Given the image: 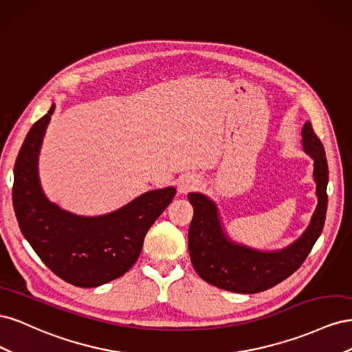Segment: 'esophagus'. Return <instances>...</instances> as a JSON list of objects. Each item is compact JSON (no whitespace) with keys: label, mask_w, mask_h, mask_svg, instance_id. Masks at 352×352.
Returning <instances> with one entry per match:
<instances>
[{"label":"esophagus","mask_w":352,"mask_h":352,"mask_svg":"<svg viewBox=\"0 0 352 352\" xmlns=\"http://www.w3.org/2000/svg\"><path fill=\"white\" fill-rule=\"evenodd\" d=\"M198 185H199L198 177H195L192 175H184V176H180L177 180V192L188 194V192H190V190L198 188Z\"/></svg>","instance_id":"34e87169"}]
</instances>
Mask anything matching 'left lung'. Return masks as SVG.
<instances>
[{"instance_id": "8db88e82", "label": "left lung", "mask_w": 352, "mask_h": 352, "mask_svg": "<svg viewBox=\"0 0 352 352\" xmlns=\"http://www.w3.org/2000/svg\"><path fill=\"white\" fill-rule=\"evenodd\" d=\"M302 148L314 162L317 207L302 235L278 251H261L229 238L216 202L199 192L188 194L194 217L188 233L190 261L202 280L236 294H257L280 283L300 269L320 236L327 210L329 170L323 144L310 122L302 127Z\"/></svg>"}]
</instances>
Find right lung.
I'll list each match as a JSON object with an SVG mask.
<instances>
[{
    "instance_id": "obj_1",
    "label": "right lung",
    "mask_w": 352,
    "mask_h": 352,
    "mask_svg": "<svg viewBox=\"0 0 352 352\" xmlns=\"http://www.w3.org/2000/svg\"><path fill=\"white\" fill-rule=\"evenodd\" d=\"M56 104L32 126L14 164L13 207L30 247L58 278L97 287L120 278L136 263L148 229L172 202L176 189L148 190L102 216L73 214L51 202L39 180L38 160Z\"/></svg>"
}]
</instances>
